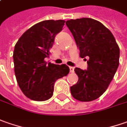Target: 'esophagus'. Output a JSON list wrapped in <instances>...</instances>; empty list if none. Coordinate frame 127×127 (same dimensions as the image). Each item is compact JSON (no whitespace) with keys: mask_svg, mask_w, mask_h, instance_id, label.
<instances>
[{"mask_svg":"<svg viewBox=\"0 0 127 127\" xmlns=\"http://www.w3.org/2000/svg\"><path fill=\"white\" fill-rule=\"evenodd\" d=\"M69 71L71 73H74V68L73 67H69Z\"/></svg>","mask_w":127,"mask_h":127,"instance_id":"obj_1","label":"esophagus"}]
</instances>
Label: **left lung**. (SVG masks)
Instances as JSON below:
<instances>
[{
  "label": "left lung",
  "mask_w": 127,
  "mask_h": 127,
  "mask_svg": "<svg viewBox=\"0 0 127 127\" xmlns=\"http://www.w3.org/2000/svg\"><path fill=\"white\" fill-rule=\"evenodd\" d=\"M66 25L74 38L81 58H88L86 70L76 67L79 77L70 87L72 96L89 102L103 95L119 66L120 48L111 32L91 18L67 20Z\"/></svg>",
  "instance_id": "8db88e82"
}]
</instances>
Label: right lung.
Listing matches in <instances>:
<instances>
[{
	"mask_svg": "<svg viewBox=\"0 0 127 127\" xmlns=\"http://www.w3.org/2000/svg\"><path fill=\"white\" fill-rule=\"evenodd\" d=\"M64 22V20H51L34 24L22 35L15 46L16 79L23 94L31 100L45 101L50 98L56 80L69 72L64 64L59 65L45 61Z\"/></svg>",
	"mask_w": 127,
	"mask_h": 127,
	"instance_id": "1",
	"label": "right lung"
}]
</instances>
